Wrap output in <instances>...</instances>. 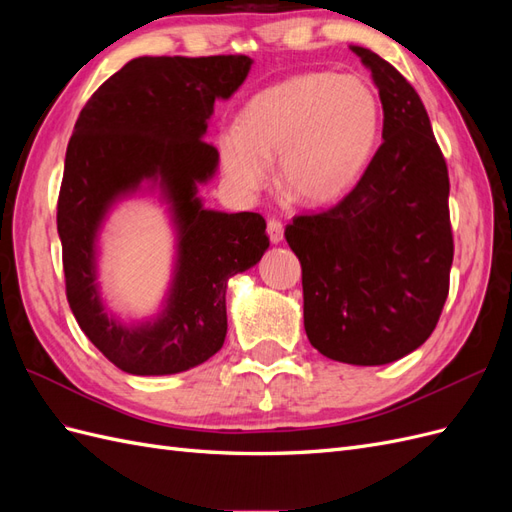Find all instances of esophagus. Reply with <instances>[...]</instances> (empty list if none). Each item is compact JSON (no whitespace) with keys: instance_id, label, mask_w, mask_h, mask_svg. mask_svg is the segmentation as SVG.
Masks as SVG:
<instances>
[{"instance_id":"1","label":"esophagus","mask_w":512,"mask_h":512,"mask_svg":"<svg viewBox=\"0 0 512 512\" xmlns=\"http://www.w3.org/2000/svg\"><path fill=\"white\" fill-rule=\"evenodd\" d=\"M267 230H269V239H271L273 243H280V241L284 239V224H282L280 220L271 218V220L267 222Z\"/></svg>"}]
</instances>
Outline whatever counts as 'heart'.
Masks as SVG:
<instances>
[{
  "label": "heart",
  "mask_w": 512,
  "mask_h": 512,
  "mask_svg": "<svg viewBox=\"0 0 512 512\" xmlns=\"http://www.w3.org/2000/svg\"><path fill=\"white\" fill-rule=\"evenodd\" d=\"M380 134V100L356 76L307 72L258 94L243 106L239 126L218 136L228 181L254 194L277 158L282 190L305 205L344 196L363 175Z\"/></svg>",
  "instance_id": "heart-1"
}]
</instances>
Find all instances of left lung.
Returning <instances> with one entry per match:
<instances>
[{"label": "left lung", "mask_w": 512, "mask_h": 512, "mask_svg": "<svg viewBox=\"0 0 512 512\" xmlns=\"http://www.w3.org/2000/svg\"><path fill=\"white\" fill-rule=\"evenodd\" d=\"M350 49L378 87L384 141L335 207L294 215L284 235L301 262L312 346L339 363L384 365L425 344L448 297V168L404 74L374 51Z\"/></svg>", "instance_id": "8db88e82"}]
</instances>
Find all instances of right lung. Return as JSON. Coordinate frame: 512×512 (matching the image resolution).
I'll return each mask as SVG.
<instances>
[{"mask_svg":"<svg viewBox=\"0 0 512 512\" xmlns=\"http://www.w3.org/2000/svg\"><path fill=\"white\" fill-rule=\"evenodd\" d=\"M247 55L138 57L106 79L76 119L57 198L66 297L83 333L134 376L179 374L205 363L226 337V284L269 247L260 213L203 209L196 183L220 153L203 141L218 98L250 72ZM160 180L180 226L178 275L165 314L128 330L97 299L93 241L105 209L141 180Z\"/></svg>","mask_w":512,"mask_h":512,"instance_id":"1","label":"right lung"}]
</instances>
